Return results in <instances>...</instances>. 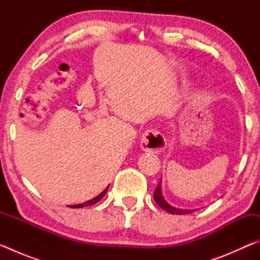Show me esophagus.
Returning <instances> with one entry per match:
<instances>
[{"label": "esophagus", "instance_id": "34e87169", "mask_svg": "<svg viewBox=\"0 0 260 260\" xmlns=\"http://www.w3.org/2000/svg\"><path fill=\"white\" fill-rule=\"evenodd\" d=\"M166 146L165 139L159 131L157 129H148L141 139V148L144 151H150L153 153H158L164 150Z\"/></svg>", "mask_w": 260, "mask_h": 260}]
</instances>
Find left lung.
<instances>
[{
	"label": "left lung",
	"instance_id": "1",
	"mask_svg": "<svg viewBox=\"0 0 260 260\" xmlns=\"http://www.w3.org/2000/svg\"><path fill=\"white\" fill-rule=\"evenodd\" d=\"M161 180H159V182H158V186L155 189V192H153V199H155L156 203L160 206L162 210L167 211V212L172 213V214H188V213H191L193 212L195 210H183V209H177L174 208V206H171L167 202L164 200V197L161 195Z\"/></svg>",
	"mask_w": 260,
	"mask_h": 260
}]
</instances>
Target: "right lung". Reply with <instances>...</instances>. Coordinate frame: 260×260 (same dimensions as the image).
Listing matches in <instances>:
<instances>
[{
	"mask_svg": "<svg viewBox=\"0 0 260 260\" xmlns=\"http://www.w3.org/2000/svg\"><path fill=\"white\" fill-rule=\"evenodd\" d=\"M108 188H109V186L104 189V190L100 193L99 196H96L95 199H93V200H90V201H87L86 203H82V204H78V205H71L70 206V208H83V206H88V205H93V204H95V203H98V202H100L101 200L103 199L104 197V195L105 193H107V191H108Z\"/></svg>",
	"mask_w": 260,
	"mask_h": 260,
	"instance_id": "add662e5",
	"label": "right lung"
}]
</instances>
